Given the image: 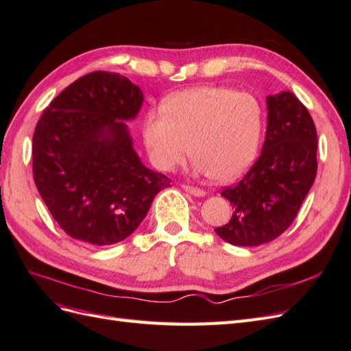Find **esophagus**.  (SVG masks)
<instances>
[{
	"instance_id": "1",
	"label": "esophagus",
	"mask_w": 351,
	"mask_h": 351,
	"mask_svg": "<svg viewBox=\"0 0 351 351\" xmlns=\"http://www.w3.org/2000/svg\"><path fill=\"white\" fill-rule=\"evenodd\" d=\"M183 190L187 193H190L192 196H196V197H204L205 196V192L202 189H197V187H193V186H183Z\"/></svg>"
}]
</instances>
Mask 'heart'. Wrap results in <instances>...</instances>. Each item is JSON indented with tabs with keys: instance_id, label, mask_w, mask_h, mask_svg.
Returning <instances> with one entry per match:
<instances>
[{
	"instance_id": "1",
	"label": "heart",
	"mask_w": 351,
	"mask_h": 351,
	"mask_svg": "<svg viewBox=\"0 0 351 351\" xmlns=\"http://www.w3.org/2000/svg\"><path fill=\"white\" fill-rule=\"evenodd\" d=\"M262 133L261 101L250 92L227 86H199L173 93L162 110L147 111L142 124L147 156L159 171H174L192 151L193 171L222 183L250 168Z\"/></svg>"
}]
</instances>
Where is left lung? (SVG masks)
Listing matches in <instances>:
<instances>
[{
  "label": "left lung",
  "instance_id": "8db88e82",
  "mask_svg": "<svg viewBox=\"0 0 351 351\" xmlns=\"http://www.w3.org/2000/svg\"><path fill=\"white\" fill-rule=\"evenodd\" d=\"M268 124L261 156L221 196L234 209L217 234L234 246H259L291 226L316 177L317 136L312 117L289 90L267 97Z\"/></svg>",
  "mask_w": 351,
  "mask_h": 351
}]
</instances>
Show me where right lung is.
I'll list each match as a JSON object with an SVG mask.
<instances>
[{
    "label": "right lung",
    "instance_id": "obj_1",
    "mask_svg": "<svg viewBox=\"0 0 351 351\" xmlns=\"http://www.w3.org/2000/svg\"><path fill=\"white\" fill-rule=\"evenodd\" d=\"M143 105L137 84L93 71L62 90L34 133V180L58 226L90 246H110L141 226L169 178L143 165L125 121Z\"/></svg>",
    "mask_w": 351,
    "mask_h": 351
}]
</instances>
